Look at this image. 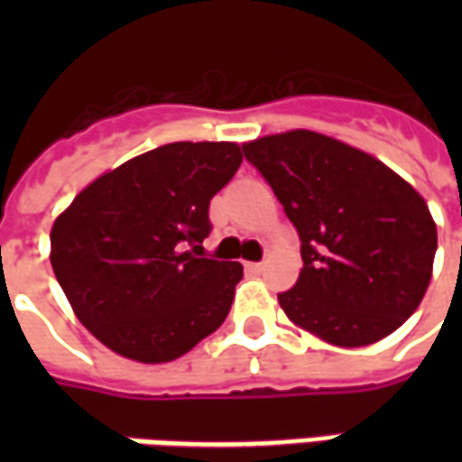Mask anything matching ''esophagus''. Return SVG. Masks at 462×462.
I'll return each mask as SVG.
<instances>
[{"label": "esophagus", "instance_id": "esophagus-1", "mask_svg": "<svg viewBox=\"0 0 462 462\" xmlns=\"http://www.w3.org/2000/svg\"><path fill=\"white\" fill-rule=\"evenodd\" d=\"M245 267H247V270L254 272V274H257V272L264 270V262H247V264H245Z\"/></svg>", "mask_w": 462, "mask_h": 462}]
</instances>
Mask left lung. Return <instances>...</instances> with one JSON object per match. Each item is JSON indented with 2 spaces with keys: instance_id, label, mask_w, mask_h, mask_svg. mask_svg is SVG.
<instances>
[{
  "instance_id": "obj_1",
  "label": "left lung",
  "mask_w": 462,
  "mask_h": 462,
  "mask_svg": "<svg viewBox=\"0 0 462 462\" xmlns=\"http://www.w3.org/2000/svg\"><path fill=\"white\" fill-rule=\"evenodd\" d=\"M301 242L300 280L284 314L337 346H366L416 311L438 235L426 200L403 178L346 143L314 131L242 145Z\"/></svg>"
}]
</instances>
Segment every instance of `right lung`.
Returning a JSON list of instances; mask_svg holds the SVG:
<instances>
[{"label":"right lung","instance_id":"1","mask_svg":"<svg viewBox=\"0 0 462 462\" xmlns=\"http://www.w3.org/2000/svg\"><path fill=\"white\" fill-rule=\"evenodd\" d=\"M237 143H168L106 172L51 227V267L86 329L133 361L188 354L230 314L240 262L205 257Z\"/></svg>","mask_w":462,"mask_h":462}]
</instances>
